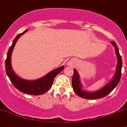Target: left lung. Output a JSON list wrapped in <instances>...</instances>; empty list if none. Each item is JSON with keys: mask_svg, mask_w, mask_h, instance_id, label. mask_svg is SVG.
<instances>
[{"mask_svg": "<svg viewBox=\"0 0 127 127\" xmlns=\"http://www.w3.org/2000/svg\"><path fill=\"white\" fill-rule=\"evenodd\" d=\"M113 45L115 46L116 54L118 57V63L117 65V71L115 73L114 78L112 81L107 85L104 87L102 89L94 93H89V92L85 91L82 89L81 85L79 80V76L75 69H74V74L72 79V85L73 87L74 93L79 96L82 98H87V99H96V98H100L104 97L108 94H109L113 91L115 87L117 86L121 79V68H122V59L120 55L119 51L117 44L115 42H111Z\"/></svg>", "mask_w": 127, "mask_h": 127, "instance_id": "obj_1", "label": "left lung"}]
</instances>
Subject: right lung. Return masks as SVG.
Listing matches in <instances>:
<instances>
[{
	"label": "right lung",
	"instance_id": "obj_1",
	"mask_svg": "<svg viewBox=\"0 0 127 127\" xmlns=\"http://www.w3.org/2000/svg\"><path fill=\"white\" fill-rule=\"evenodd\" d=\"M27 31V30H26L23 33L18 34L13 40L11 46L8 49L7 57H6V59L5 61L6 72L10 81L12 82V85L20 91L25 94H28V95H40L46 93L47 91L51 89L55 76L63 70L64 66H63L61 67H59V68H57L51 71L48 74L45 75L44 77L36 80V81H27V80L18 77L12 70L11 63H10V57H11L12 51L14 48V45L16 44L18 38Z\"/></svg>",
	"mask_w": 127,
	"mask_h": 127
}]
</instances>
